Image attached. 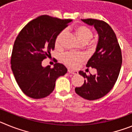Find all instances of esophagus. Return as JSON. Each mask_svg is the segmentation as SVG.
Returning a JSON list of instances; mask_svg holds the SVG:
<instances>
[{"instance_id":"esophagus-1","label":"esophagus","mask_w":132,"mask_h":132,"mask_svg":"<svg viewBox=\"0 0 132 132\" xmlns=\"http://www.w3.org/2000/svg\"><path fill=\"white\" fill-rule=\"evenodd\" d=\"M68 72L71 74H73V75H77L78 74V72L77 71H74V70H72V69H68Z\"/></svg>"}]
</instances>
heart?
Instances as JSON below:
<instances>
[{
    "label": "heart",
    "mask_w": 132,
    "mask_h": 132,
    "mask_svg": "<svg viewBox=\"0 0 132 132\" xmlns=\"http://www.w3.org/2000/svg\"><path fill=\"white\" fill-rule=\"evenodd\" d=\"M73 34L76 36L79 40L82 43H87L89 46L92 45L93 43L88 42L93 37V32L89 28L86 26L80 25L75 27L73 29ZM65 37V31H61L59 34L55 42V45L57 48H61L62 47L63 41ZM85 55L82 53H75L68 52L61 56V60L66 65L70 67H77L85 60Z\"/></svg>",
    "instance_id": "heart-1"
}]
</instances>
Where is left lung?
<instances>
[{"instance_id": "left-lung-1", "label": "left lung", "mask_w": 132, "mask_h": 132, "mask_svg": "<svg viewBox=\"0 0 132 132\" xmlns=\"http://www.w3.org/2000/svg\"><path fill=\"white\" fill-rule=\"evenodd\" d=\"M81 20L94 26L98 34L96 52L87 64V67L96 69L97 74L87 76L79 71L86 80L83 85L75 88V92L83 98L94 101L105 96L116 83L122 66V52L116 34L106 22L93 18Z\"/></svg>"}]
</instances>
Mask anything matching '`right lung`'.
Listing matches in <instances>:
<instances>
[{
  "label": "right lung",
  "instance_id": "1",
  "mask_svg": "<svg viewBox=\"0 0 132 132\" xmlns=\"http://www.w3.org/2000/svg\"><path fill=\"white\" fill-rule=\"evenodd\" d=\"M71 19L42 15L30 21L22 29L14 44L11 68L22 91L30 98H43L53 91L58 77L67 72L63 64L44 67L42 62L55 49L57 36Z\"/></svg>",
  "mask_w": 132,
  "mask_h": 132
}]
</instances>
